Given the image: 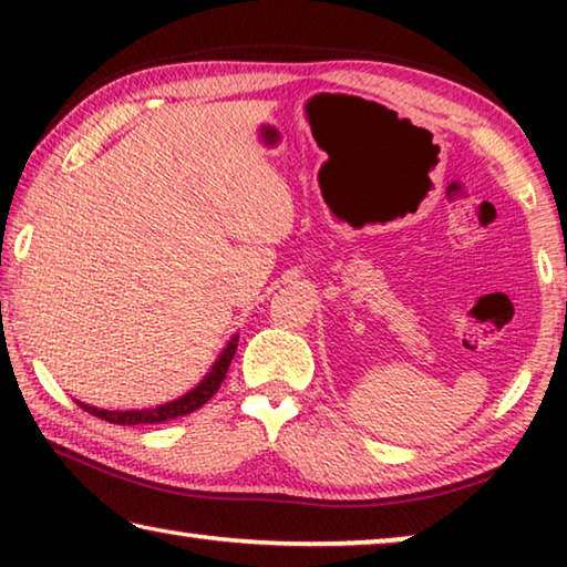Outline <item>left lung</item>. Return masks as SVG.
Wrapping results in <instances>:
<instances>
[{"label": "left lung", "mask_w": 567, "mask_h": 567, "mask_svg": "<svg viewBox=\"0 0 567 567\" xmlns=\"http://www.w3.org/2000/svg\"><path fill=\"white\" fill-rule=\"evenodd\" d=\"M235 350H237V338H233V342L227 344L223 354L217 358V362L213 364V370H209L195 388L187 390L185 395H179L175 400L162 402V405L140 408V410H102V408L87 405V402H80V400H74V402L84 412H90V415L114 422V425H147V422L152 425V422H165V420H172L177 415H189V412L203 408L205 402L219 390V385H223L229 362H233V358H235Z\"/></svg>", "instance_id": "obj_1"}]
</instances>
